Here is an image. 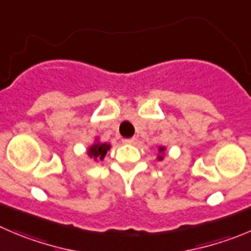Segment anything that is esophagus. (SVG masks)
I'll return each mask as SVG.
<instances>
[{"label":"esophagus","instance_id":"esophagus-1","mask_svg":"<svg viewBox=\"0 0 251 251\" xmlns=\"http://www.w3.org/2000/svg\"><path fill=\"white\" fill-rule=\"evenodd\" d=\"M124 142H125L126 145H135V143L137 142V138H126V140H124Z\"/></svg>","mask_w":251,"mask_h":251}]
</instances>
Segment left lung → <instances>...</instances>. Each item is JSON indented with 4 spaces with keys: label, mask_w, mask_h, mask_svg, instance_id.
<instances>
[{
    "label": "left lung",
    "mask_w": 251,
    "mask_h": 251,
    "mask_svg": "<svg viewBox=\"0 0 251 251\" xmlns=\"http://www.w3.org/2000/svg\"><path fill=\"white\" fill-rule=\"evenodd\" d=\"M159 153L160 154H158V160H162L163 159V154H164V151H165V148L164 147H159Z\"/></svg>",
    "instance_id": "8db88e82"
}]
</instances>
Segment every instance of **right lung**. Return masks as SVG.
<instances>
[{
    "label": "right lung",
    "mask_w": 251,
    "mask_h": 251,
    "mask_svg": "<svg viewBox=\"0 0 251 251\" xmlns=\"http://www.w3.org/2000/svg\"><path fill=\"white\" fill-rule=\"evenodd\" d=\"M109 150H110V145L109 143H100L98 141V138H97L96 142L88 148V155L91 158H93L94 160H103Z\"/></svg>",
    "instance_id": "add662e5"
}]
</instances>
